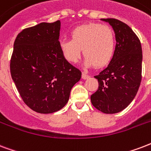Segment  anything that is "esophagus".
<instances>
[{
  "instance_id": "34e87169",
  "label": "esophagus",
  "mask_w": 151,
  "mask_h": 151,
  "mask_svg": "<svg viewBox=\"0 0 151 151\" xmlns=\"http://www.w3.org/2000/svg\"><path fill=\"white\" fill-rule=\"evenodd\" d=\"M89 77H90L89 75H87L86 73H84V72H83L82 73V79H83V80H87Z\"/></svg>"
}]
</instances>
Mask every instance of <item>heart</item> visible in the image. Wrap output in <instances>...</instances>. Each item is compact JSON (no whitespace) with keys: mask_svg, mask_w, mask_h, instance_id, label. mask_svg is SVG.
I'll return each mask as SVG.
<instances>
[{"mask_svg":"<svg viewBox=\"0 0 151 151\" xmlns=\"http://www.w3.org/2000/svg\"><path fill=\"white\" fill-rule=\"evenodd\" d=\"M60 47L64 58L71 63L78 62L83 49L85 66L103 68L113 59L115 37L109 26L91 23L75 28L71 40H62Z\"/></svg>","mask_w":151,"mask_h":151,"instance_id":"b5f03b06","label":"heart"}]
</instances>
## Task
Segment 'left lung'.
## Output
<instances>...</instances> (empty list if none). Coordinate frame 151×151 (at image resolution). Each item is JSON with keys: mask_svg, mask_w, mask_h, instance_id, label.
<instances>
[{"mask_svg": "<svg viewBox=\"0 0 151 151\" xmlns=\"http://www.w3.org/2000/svg\"><path fill=\"white\" fill-rule=\"evenodd\" d=\"M111 26L116 40L113 59L94 76L99 88L91 96V104L105 114L120 112L133 101L142 79V51L140 40L127 24L116 19H101Z\"/></svg>", "mask_w": 151, "mask_h": 151, "instance_id": "8db88e82", "label": "left lung"}]
</instances>
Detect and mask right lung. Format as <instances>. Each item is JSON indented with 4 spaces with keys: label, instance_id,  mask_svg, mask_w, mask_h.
<instances>
[{
    "label": "right lung",
    "instance_id": "right-lung-1",
    "mask_svg": "<svg viewBox=\"0 0 151 151\" xmlns=\"http://www.w3.org/2000/svg\"><path fill=\"white\" fill-rule=\"evenodd\" d=\"M60 21L24 29L13 45L10 71L21 98L34 111H58L68 101L81 71L64 58L60 47Z\"/></svg>",
    "mask_w": 151,
    "mask_h": 151
}]
</instances>
